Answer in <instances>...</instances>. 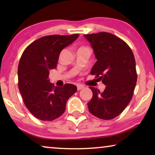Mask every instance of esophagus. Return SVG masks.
<instances>
[{
  "instance_id": "esophagus-1",
  "label": "esophagus",
  "mask_w": 155,
  "mask_h": 155,
  "mask_svg": "<svg viewBox=\"0 0 155 155\" xmlns=\"http://www.w3.org/2000/svg\"><path fill=\"white\" fill-rule=\"evenodd\" d=\"M83 88H84V86L83 85H77V90H81V89H83Z\"/></svg>"
}]
</instances>
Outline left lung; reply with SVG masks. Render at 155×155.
Wrapping results in <instances>:
<instances>
[{"mask_svg": "<svg viewBox=\"0 0 155 155\" xmlns=\"http://www.w3.org/2000/svg\"><path fill=\"white\" fill-rule=\"evenodd\" d=\"M97 61L90 74L106 85L103 91L90 87L93 96L89 111L98 118L111 120L124 111L132 98L137 83L135 59L128 44L111 33L84 35Z\"/></svg>", "mask_w": 155, "mask_h": 155, "instance_id": "left-lung-1", "label": "left lung"}]
</instances>
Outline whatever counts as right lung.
<instances>
[{
    "label": "right lung",
    "instance_id": "add662e5",
    "mask_svg": "<svg viewBox=\"0 0 155 155\" xmlns=\"http://www.w3.org/2000/svg\"><path fill=\"white\" fill-rule=\"evenodd\" d=\"M78 36H44L23 52L18 68V88L25 106L39 120L52 121L61 116L68 100L77 91V86L70 83L54 87L48 75L50 70L56 68L61 51Z\"/></svg>",
    "mask_w": 155,
    "mask_h": 155
}]
</instances>
